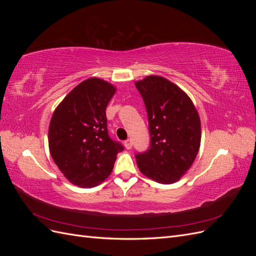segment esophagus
Masks as SVG:
<instances>
[{
  "label": "esophagus",
  "mask_w": 256,
  "mask_h": 256,
  "mask_svg": "<svg viewBox=\"0 0 256 256\" xmlns=\"http://www.w3.org/2000/svg\"><path fill=\"white\" fill-rule=\"evenodd\" d=\"M124 145H125V147L127 150H130L131 147H132V141L130 140V138H128V140L125 141V143H124Z\"/></svg>",
  "instance_id": "1"
}]
</instances>
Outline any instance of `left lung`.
<instances>
[{
    "label": "left lung",
    "mask_w": 256,
    "mask_h": 256,
    "mask_svg": "<svg viewBox=\"0 0 256 256\" xmlns=\"http://www.w3.org/2000/svg\"><path fill=\"white\" fill-rule=\"evenodd\" d=\"M148 115L150 146L138 154L141 173L159 184H174L191 168L200 145V120L190 97L160 76L136 83Z\"/></svg>",
    "instance_id": "left-lung-1"
}]
</instances>
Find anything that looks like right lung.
I'll return each instance as SVG.
<instances>
[{"instance_id":"1","label":"right lung","mask_w":256,"mask_h":256,"mask_svg":"<svg viewBox=\"0 0 256 256\" xmlns=\"http://www.w3.org/2000/svg\"><path fill=\"white\" fill-rule=\"evenodd\" d=\"M116 88L90 78L70 90L54 110L48 141L51 157L72 184L92 188L112 172L124 150L108 134L106 109Z\"/></svg>"}]
</instances>
